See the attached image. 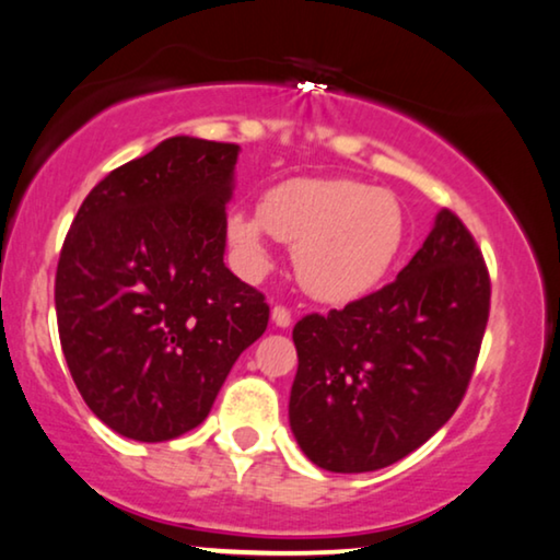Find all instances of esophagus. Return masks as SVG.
<instances>
[{"mask_svg": "<svg viewBox=\"0 0 560 560\" xmlns=\"http://www.w3.org/2000/svg\"><path fill=\"white\" fill-rule=\"evenodd\" d=\"M271 319H273V325L283 327V329L291 327V322H294V319H291V312L287 310V306H273V310H271Z\"/></svg>", "mask_w": 560, "mask_h": 560, "instance_id": "obj_1", "label": "esophagus"}]
</instances>
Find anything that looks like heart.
Masks as SVG:
<instances>
[{
    "label": "heart",
    "mask_w": 560,
    "mask_h": 560,
    "mask_svg": "<svg viewBox=\"0 0 560 560\" xmlns=\"http://www.w3.org/2000/svg\"><path fill=\"white\" fill-rule=\"evenodd\" d=\"M225 235L248 273L269 269L271 235L294 246L296 279L306 294L348 304L388 277L406 225L390 192L348 177H296L271 187L258 212H228Z\"/></svg>",
    "instance_id": "heart-1"
}]
</instances>
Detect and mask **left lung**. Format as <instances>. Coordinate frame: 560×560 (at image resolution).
<instances>
[{
	"label": "left lung",
	"instance_id": "8db88e82",
	"mask_svg": "<svg viewBox=\"0 0 560 560\" xmlns=\"http://www.w3.org/2000/svg\"><path fill=\"white\" fill-rule=\"evenodd\" d=\"M490 317V277L454 212L396 281L294 327L289 427L317 467L342 475L404 459L462 404Z\"/></svg>",
	"mask_w": 560,
	"mask_h": 560
}]
</instances>
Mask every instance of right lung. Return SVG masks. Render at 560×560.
I'll return each instance as SVG.
<instances>
[{"instance_id": "right-lung-1", "label": "right lung", "mask_w": 560, "mask_h": 560, "mask_svg": "<svg viewBox=\"0 0 560 560\" xmlns=\"http://www.w3.org/2000/svg\"><path fill=\"white\" fill-rule=\"evenodd\" d=\"M238 152L160 141L93 187L62 243V355L91 411L126 439L156 444L202 423L269 325L264 294L223 261Z\"/></svg>"}]
</instances>
